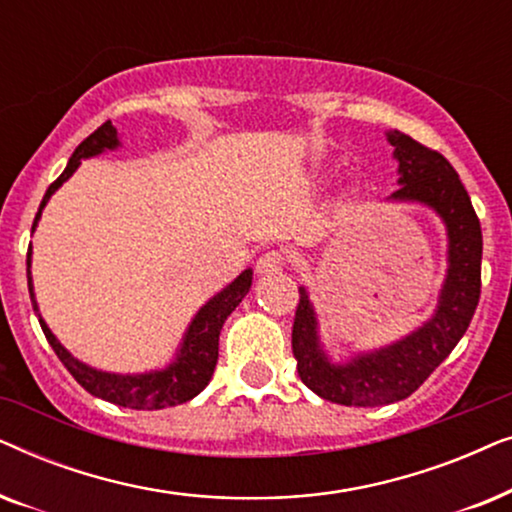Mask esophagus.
<instances>
[{"label":"esophagus","mask_w":512,"mask_h":512,"mask_svg":"<svg viewBox=\"0 0 512 512\" xmlns=\"http://www.w3.org/2000/svg\"><path fill=\"white\" fill-rule=\"evenodd\" d=\"M282 265H284L282 254H277V251H265V254L258 256L256 272L258 275H272V272L282 270Z\"/></svg>","instance_id":"34e87169"}]
</instances>
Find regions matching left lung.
<instances>
[{"instance_id": "8db88e82", "label": "left lung", "mask_w": 512, "mask_h": 512, "mask_svg": "<svg viewBox=\"0 0 512 512\" xmlns=\"http://www.w3.org/2000/svg\"><path fill=\"white\" fill-rule=\"evenodd\" d=\"M398 163V191L384 202L422 205L443 221L447 270L429 319L403 338L333 359L319 335V314L305 286L293 321V356L307 389L340 405L375 408L408 398L464 338L480 300L482 230L464 184L438 151L398 130L387 132Z\"/></svg>"}]
</instances>
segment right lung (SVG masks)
<instances>
[{
    "label": "right lung",
    "mask_w": 512,
    "mask_h": 512,
    "mask_svg": "<svg viewBox=\"0 0 512 512\" xmlns=\"http://www.w3.org/2000/svg\"><path fill=\"white\" fill-rule=\"evenodd\" d=\"M123 146V139L118 135V130L107 121L102 128H97L93 135L76 146V151L69 158L65 172L48 186V191L41 200L39 212L34 216L32 233L39 226L41 212L48 205V200L53 198V193L79 170L81 160L102 156L107 151H116ZM251 279H254V270L247 268L237 275L233 282L223 286L221 291H216L198 312L193 314V319L188 321L181 342L174 349L172 359L165 363L163 368L144 370V373H111V370H100L88 366L76 359L62 342L55 338V333L48 328L46 319L41 317L37 296H34V282H32V244L27 251V286H30V298L34 314L39 317L41 331H44L48 345L53 347V352L58 354V359L65 363V368L74 375V380L81 384L88 394H93L102 401H109L121 408L132 410H163L172 408V405H181L191 401L207 387L212 380L216 359H219V335L223 328V321L230 317V312L242 303V298L247 296L251 289Z\"/></svg>",
    "instance_id": "add662e5"
}]
</instances>
